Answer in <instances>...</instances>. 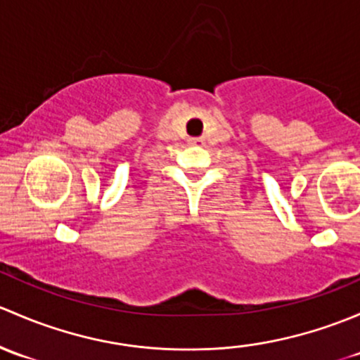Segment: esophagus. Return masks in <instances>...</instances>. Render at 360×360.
I'll return each instance as SVG.
<instances>
[{
    "label": "esophagus",
    "mask_w": 360,
    "mask_h": 360,
    "mask_svg": "<svg viewBox=\"0 0 360 360\" xmlns=\"http://www.w3.org/2000/svg\"><path fill=\"white\" fill-rule=\"evenodd\" d=\"M199 142H201V139H192L191 140V143H194V146H195V143H199Z\"/></svg>",
    "instance_id": "obj_1"
}]
</instances>
